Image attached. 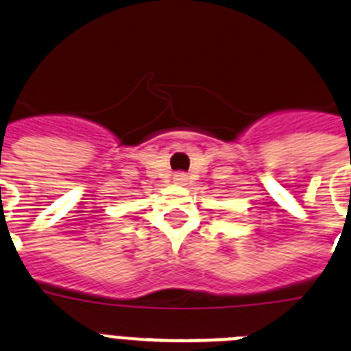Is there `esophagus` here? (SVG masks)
Wrapping results in <instances>:
<instances>
[{
  "label": "esophagus",
  "mask_w": 351,
  "mask_h": 351,
  "mask_svg": "<svg viewBox=\"0 0 351 351\" xmlns=\"http://www.w3.org/2000/svg\"><path fill=\"white\" fill-rule=\"evenodd\" d=\"M175 182L176 184H184V182H187V175H185V173H176Z\"/></svg>",
  "instance_id": "obj_1"
}]
</instances>
